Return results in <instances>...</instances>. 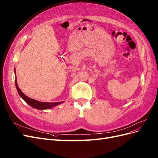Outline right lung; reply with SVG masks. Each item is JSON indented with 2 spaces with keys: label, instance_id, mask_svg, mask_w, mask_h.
<instances>
[{
  "label": "right lung",
  "instance_id": "1",
  "mask_svg": "<svg viewBox=\"0 0 158 158\" xmlns=\"http://www.w3.org/2000/svg\"><path fill=\"white\" fill-rule=\"evenodd\" d=\"M14 72H15V74H16V68L14 69ZM15 85H16L17 91H18V93L20 97H21L27 104H29L30 106L33 107V108H34L35 109H37L39 110L50 109V108H53V107L56 106L64 102H40V101H37L36 100L30 98L29 97H28V96L24 94L22 92V90L19 89V86L18 85V83H17L16 79H15Z\"/></svg>",
  "mask_w": 158,
  "mask_h": 158
}]
</instances>
